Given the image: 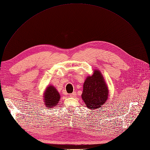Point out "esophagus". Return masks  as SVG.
Listing matches in <instances>:
<instances>
[{
    "instance_id": "34e87169",
    "label": "esophagus",
    "mask_w": 150,
    "mask_h": 150,
    "mask_svg": "<svg viewBox=\"0 0 150 150\" xmlns=\"http://www.w3.org/2000/svg\"><path fill=\"white\" fill-rule=\"evenodd\" d=\"M76 92H73L72 93L70 94L69 96H70L71 98H75V97L76 96Z\"/></svg>"
}]
</instances>
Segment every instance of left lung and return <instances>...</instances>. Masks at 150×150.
I'll return each instance as SVG.
<instances>
[{"label": "left lung", "instance_id": "left-lung-1", "mask_svg": "<svg viewBox=\"0 0 150 150\" xmlns=\"http://www.w3.org/2000/svg\"><path fill=\"white\" fill-rule=\"evenodd\" d=\"M109 90L102 73L94 70L91 76H88L83 84L81 94L86 107L91 110L102 108L108 99Z\"/></svg>", "mask_w": 150, "mask_h": 150}]
</instances>
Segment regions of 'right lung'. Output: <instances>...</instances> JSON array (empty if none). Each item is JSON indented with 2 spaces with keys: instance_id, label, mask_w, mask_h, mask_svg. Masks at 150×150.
<instances>
[{
  "instance_id": "1",
  "label": "right lung",
  "mask_w": 150,
  "mask_h": 150,
  "mask_svg": "<svg viewBox=\"0 0 150 150\" xmlns=\"http://www.w3.org/2000/svg\"><path fill=\"white\" fill-rule=\"evenodd\" d=\"M60 99V94L56 88L51 85L48 86L44 93V103L47 108L54 107L59 102Z\"/></svg>"
}]
</instances>
